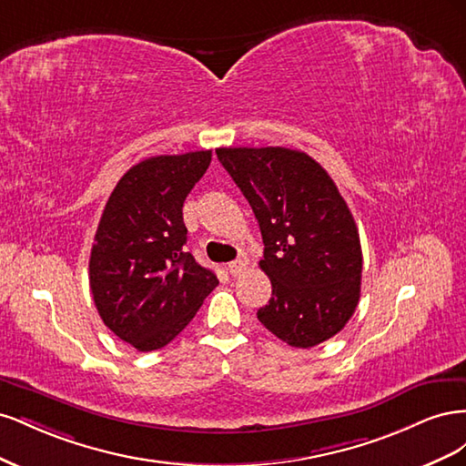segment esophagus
Returning <instances> with one entry per match:
<instances>
[{"label": "esophagus", "mask_w": 466, "mask_h": 466, "mask_svg": "<svg viewBox=\"0 0 466 466\" xmlns=\"http://www.w3.org/2000/svg\"><path fill=\"white\" fill-rule=\"evenodd\" d=\"M228 270L231 276H241L247 270V260L245 258H238L228 264Z\"/></svg>", "instance_id": "esophagus-1"}]
</instances>
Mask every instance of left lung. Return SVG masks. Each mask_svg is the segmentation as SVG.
<instances>
[{
	"label": "left lung",
	"mask_w": 466,
	"mask_h": 466,
	"mask_svg": "<svg viewBox=\"0 0 466 466\" xmlns=\"http://www.w3.org/2000/svg\"><path fill=\"white\" fill-rule=\"evenodd\" d=\"M219 163L258 219L272 298L258 320L293 348H313L340 332L361 288V245L354 216L329 173L288 147H219Z\"/></svg>",
	"instance_id": "left-lung-1"
}]
</instances>
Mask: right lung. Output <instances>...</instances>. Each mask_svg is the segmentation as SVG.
Instances as JSON below:
<instances>
[{"label":"right lung","instance_id":"add662e5","mask_svg":"<svg viewBox=\"0 0 466 466\" xmlns=\"http://www.w3.org/2000/svg\"><path fill=\"white\" fill-rule=\"evenodd\" d=\"M211 151L157 155L134 165L112 190L89 258V286L103 322L139 351L167 346L219 284L185 245L182 204Z\"/></svg>","mask_w":466,"mask_h":466}]
</instances>
